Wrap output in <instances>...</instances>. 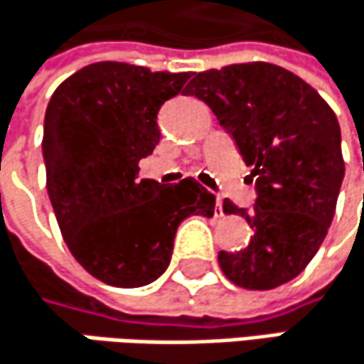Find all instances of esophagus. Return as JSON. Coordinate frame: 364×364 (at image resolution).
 <instances>
[{
	"label": "esophagus",
	"instance_id": "34e87169",
	"mask_svg": "<svg viewBox=\"0 0 364 364\" xmlns=\"http://www.w3.org/2000/svg\"><path fill=\"white\" fill-rule=\"evenodd\" d=\"M222 205H224L222 197H218V199H215V215H220V218L224 215V207H222Z\"/></svg>",
	"mask_w": 364,
	"mask_h": 364
}]
</instances>
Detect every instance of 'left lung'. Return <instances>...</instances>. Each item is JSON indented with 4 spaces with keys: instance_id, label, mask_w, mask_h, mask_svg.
Instances as JSON below:
<instances>
[{
    "instance_id": "left-lung-1",
    "label": "left lung",
    "mask_w": 364,
    "mask_h": 364,
    "mask_svg": "<svg viewBox=\"0 0 364 364\" xmlns=\"http://www.w3.org/2000/svg\"><path fill=\"white\" fill-rule=\"evenodd\" d=\"M197 96L253 167L255 205L226 213L253 228L245 250L220 251L222 272L245 289H274L308 266L331 226L343 180L338 117L321 94L287 68L247 63L195 75Z\"/></svg>"
}]
</instances>
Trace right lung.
Returning <instances> with one entry per match:
<instances>
[{
	"mask_svg": "<svg viewBox=\"0 0 364 364\" xmlns=\"http://www.w3.org/2000/svg\"><path fill=\"white\" fill-rule=\"evenodd\" d=\"M188 73L94 63L63 81L43 119L48 195L75 259L113 287H142L169 266L178 226L213 215L215 197L197 180L165 186L140 178L153 155L157 114Z\"/></svg>",
	"mask_w": 364,
	"mask_h": 364,
	"instance_id": "right-lung-1",
	"label": "right lung"
}]
</instances>
